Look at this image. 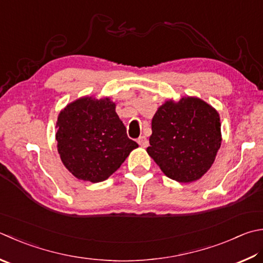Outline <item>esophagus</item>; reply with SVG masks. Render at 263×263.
<instances>
[{
  "label": "esophagus",
  "instance_id": "esophagus-1",
  "mask_svg": "<svg viewBox=\"0 0 263 263\" xmlns=\"http://www.w3.org/2000/svg\"><path fill=\"white\" fill-rule=\"evenodd\" d=\"M137 143H138V144H140L142 147H146L147 144H148V142H147L145 136H140V137H138V138H137Z\"/></svg>",
  "mask_w": 263,
  "mask_h": 263
}]
</instances>
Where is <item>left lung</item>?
<instances>
[{
    "label": "left lung",
    "mask_w": 263,
    "mask_h": 263,
    "mask_svg": "<svg viewBox=\"0 0 263 263\" xmlns=\"http://www.w3.org/2000/svg\"><path fill=\"white\" fill-rule=\"evenodd\" d=\"M220 146L219 113L199 98L183 97L158 108L146 151L165 175L189 183L210 170Z\"/></svg>",
    "instance_id": "1"
}]
</instances>
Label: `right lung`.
I'll return each mask as SVG.
<instances>
[{"label":"right lung","instance_id":"add662e5","mask_svg":"<svg viewBox=\"0 0 263 263\" xmlns=\"http://www.w3.org/2000/svg\"><path fill=\"white\" fill-rule=\"evenodd\" d=\"M56 140L64 165L79 180L102 182L138 146L108 98H80L59 113Z\"/></svg>","mask_w":263,"mask_h":263}]
</instances>
